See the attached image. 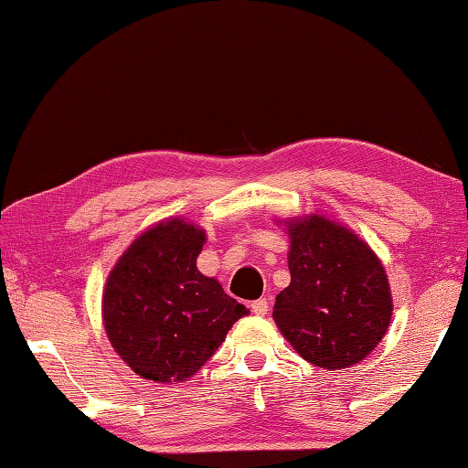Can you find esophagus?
<instances>
[{
  "instance_id": "obj_1",
  "label": "esophagus",
  "mask_w": 468,
  "mask_h": 468,
  "mask_svg": "<svg viewBox=\"0 0 468 468\" xmlns=\"http://www.w3.org/2000/svg\"><path fill=\"white\" fill-rule=\"evenodd\" d=\"M268 309H270V307H268V301H266V299H258V301H253V303H251V311L256 313L258 317H263V315H266Z\"/></svg>"
}]
</instances>
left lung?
Listing matches in <instances>:
<instances>
[{
  "label": "left lung",
  "mask_w": 468,
  "mask_h": 468,
  "mask_svg": "<svg viewBox=\"0 0 468 468\" xmlns=\"http://www.w3.org/2000/svg\"><path fill=\"white\" fill-rule=\"evenodd\" d=\"M288 231L291 284L276 296L278 329L319 368L358 364L393 315L385 268L367 243L329 218L294 220Z\"/></svg>",
  "instance_id": "left-lung-1"
}]
</instances>
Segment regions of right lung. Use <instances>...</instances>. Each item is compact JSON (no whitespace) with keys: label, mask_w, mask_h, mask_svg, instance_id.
Here are the masks:
<instances>
[{"label":"right lung","mask_w":468,"mask_h":468,"mask_svg":"<svg viewBox=\"0 0 468 468\" xmlns=\"http://www.w3.org/2000/svg\"><path fill=\"white\" fill-rule=\"evenodd\" d=\"M207 241L198 227L176 218L149 229L110 271L104 325L118 356L147 380L192 377L248 315L197 258Z\"/></svg>","instance_id":"1"}]
</instances>
